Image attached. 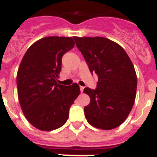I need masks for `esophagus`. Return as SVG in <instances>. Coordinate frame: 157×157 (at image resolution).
Wrapping results in <instances>:
<instances>
[{
  "mask_svg": "<svg viewBox=\"0 0 157 157\" xmlns=\"http://www.w3.org/2000/svg\"><path fill=\"white\" fill-rule=\"evenodd\" d=\"M83 90H84L83 86H80V91H81V93H82Z\"/></svg>",
  "mask_w": 157,
  "mask_h": 157,
  "instance_id": "obj_1",
  "label": "esophagus"
}]
</instances>
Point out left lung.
Masks as SVG:
<instances>
[{"mask_svg": "<svg viewBox=\"0 0 157 157\" xmlns=\"http://www.w3.org/2000/svg\"><path fill=\"white\" fill-rule=\"evenodd\" d=\"M91 73L99 80L95 90L83 92L90 96L84 107L87 122L103 130H111L125 121L135 103L137 77L126 51L115 41L103 37H73Z\"/></svg>", "mask_w": 157, "mask_h": 157, "instance_id": "obj_1", "label": "left lung"}]
</instances>
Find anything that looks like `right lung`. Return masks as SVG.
I'll return each mask as SVG.
<instances>
[{
  "instance_id": "obj_1",
  "label": "right lung",
  "mask_w": 157,
  "mask_h": 157,
  "mask_svg": "<svg viewBox=\"0 0 157 157\" xmlns=\"http://www.w3.org/2000/svg\"><path fill=\"white\" fill-rule=\"evenodd\" d=\"M75 44L70 37H43L31 45L21 62L17 75L19 103L27 120L41 131L64 125L80 94L77 83L67 86L57 82L63 54Z\"/></svg>"
}]
</instances>
